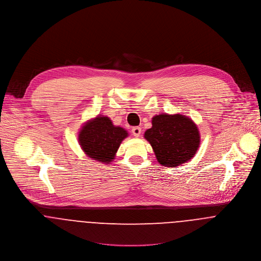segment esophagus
<instances>
[{"label":"esophagus","mask_w":261,"mask_h":261,"mask_svg":"<svg viewBox=\"0 0 261 261\" xmlns=\"http://www.w3.org/2000/svg\"><path fill=\"white\" fill-rule=\"evenodd\" d=\"M132 133H133V135H134L136 138H139V137L141 136V134H142V128H141L140 126H134V127L132 128Z\"/></svg>","instance_id":"esophagus-1"}]
</instances>
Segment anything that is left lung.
Returning <instances> with one entry per match:
<instances>
[{"label":"left lung","mask_w":261,"mask_h":261,"mask_svg":"<svg viewBox=\"0 0 261 261\" xmlns=\"http://www.w3.org/2000/svg\"><path fill=\"white\" fill-rule=\"evenodd\" d=\"M151 124L145 139L162 166L177 167L195 155L200 134L192 119L181 114H159L152 117Z\"/></svg>","instance_id":"8db88e82"}]
</instances>
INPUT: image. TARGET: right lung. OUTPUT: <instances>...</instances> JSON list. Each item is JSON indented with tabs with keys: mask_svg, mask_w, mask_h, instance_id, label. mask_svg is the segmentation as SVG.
<instances>
[{
	"mask_svg": "<svg viewBox=\"0 0 261 261\" xmlns=\"http://www.w3.org/2000/svg\"><path fill=\"white\" fill-rule=\"evenodd\" d=\"M127 136L124 128L113 125L109 117L97 116L82 126L78 141L89 158L109 164L114 159L120 143Z\"/></svg>",
	"mask_w": 261,
	"mask_h": 261,
	"instance_id": "1",
	"label": "right lung"
}]
</instances>
